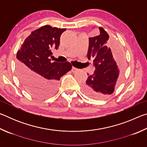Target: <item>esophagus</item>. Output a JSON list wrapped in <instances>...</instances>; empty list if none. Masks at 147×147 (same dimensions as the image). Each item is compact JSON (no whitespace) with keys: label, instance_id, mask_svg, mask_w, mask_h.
Instances as JSON below:
<instances>
[{"label":"esophagus","instance_id":"esophagus-1","mask_svg":"<svg viewBox=\"0 0 147 147\" xmlns=\"http://www.w3.org/2000/svg\"><path fill=\"white\" fill-rule=\"evenodd\" d=\"M78 71V69H77V68L74 67H73L72 68V69H71V71L73 72V73H76V72Z\"/></svg>","mask_w":147,"mask_h":147}]
</instances>
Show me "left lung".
Masks as SVG:
<instances>
[{"label":"left lung","instance_id":"1","mask_svg":"<svg viewBox=\"0 0 147 147\" xmlns=\"http://www.w3.org/2000/svg\"><path fill=\"white\" fill-rule=\"evenodd\" d=\"M100 35L89 38L88 53L89 59H93L95 67L93 74L89 75L83 86V91L89 97L102 99L108 97L115 91L122 76L124 68L121 58L113 57L108 45L109 35L104 29L99 27ZM114 49L117 51V46Z\"/></svg>","mask_w":147,"mask_h":147}]
</instances>
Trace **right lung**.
<instances>
[{
	"label": "right lung",
	"mask_w": 147,
	"mask_h": 147,
	"mask_svg": "<svg viewBox=\"0 0 147 147\" xmlns=\"http://www.w3.org/2000/svg\"><path fill=\"white\" fill-rule=\"evenodd\" d=\"M65 28L45 25L32 32L17 53L19 78L27 91L36 97L55 93L61 77L72 69L68 61L52 62L51 50L58 49Z\"/></svg>",
	"instance_id": "obj_1"
}]
</instances>
